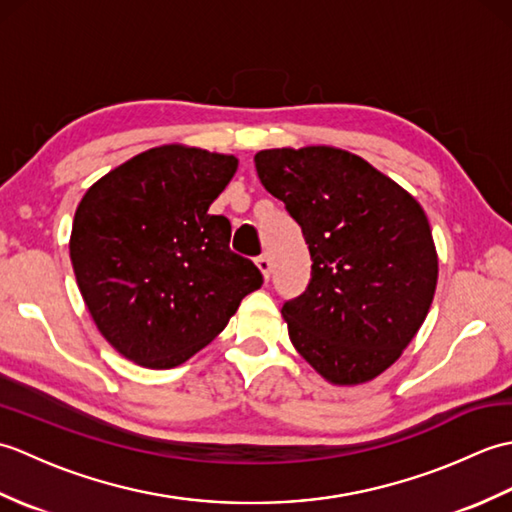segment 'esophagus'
Here are the masks:
<instances>
[{"label": "esophagus", "instance_id": "34e87169", "mask_svg": "<svg viewBox=\"0 0 512 512\" xmlns=\"http://www.w3.org/2000/svg\"><path fill=\"white\" fill-rule=\"evenodd\" d=\"M255 264H257L259 270H262L264 279L268 281V279H270V270H273V262H270V255H259V257L255 259Z\"/></svg>", "mask_w": 512, "mask_h": 512}]
</instances>
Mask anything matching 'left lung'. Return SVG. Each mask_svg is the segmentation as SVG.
Wrapping results in <instances>:
<instances>
[{
    "mask_svg": "<svg viewBox=\"0 0 512 512\" xmlns=\"http://www.w3.org/2000/svg\"><path fill=\"white\" fill-rule=\"evenodd\" d=\"M255 167L299 222L312 257L306 292L281 308L292 345L332 385L374 380L413 341L436 295L427 213L345 149H264Z\"/></svg>",
    "mask_w": 512,
    "mask_h": 512,
    "instance_id": "8db88e82",
    "label": "left lung"
}]
</instances>
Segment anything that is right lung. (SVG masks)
Masks as SVG:
<instances>
[{
	"mask_svg": "<svg viewBox=\"0 0 512 512\" xmlns=\"http://www.w3.org/2000/svg\"><path fill=\"white\" fill-rule=\"evenodd\" d=\"M235 171V156L162 145L105 173L76 206V284L105 341L136 365L189 361L264 284L228 246L231 222L209 213Z\"/></svg>",
	"mask_w": 512,
	"mask_h": 512,
	"instance_id": "add662e5",
	"label": "right lung"
}]
</instances>
